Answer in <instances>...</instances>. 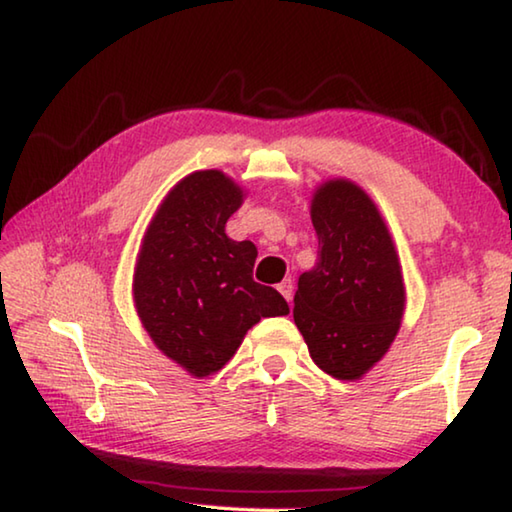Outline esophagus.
I'll use <instances>...</instances> for the list:
<instances>
[{"label": "esophagus", "instance_id": "34e87169", "mask_svg": "<svg viewBox=\"0 0 512 512\" xmlns=\"http://www.w3.org/2000/svg\"><path fill=\"white\" fill-rule=\"evenodd\" d=\"M277 289H280L282 296L291 302V298H293V280H291V277H287V280H282L280 287H277Z\"/></svg>", "mask_w": 512, "mask_h": 512}]
</instances>
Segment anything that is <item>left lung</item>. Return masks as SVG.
I'll list each match as a JSON object with an SVG mask.
<instances>
[{
	"mask_svg": "<svg viewBox=\"0 0 512 512\" xmlns=\"http://www.w3.org/2000/svg\"><path fill=\"white\" fill-rule=\"evenodd\" d=\"M311 221L318 259L298 277L293 320L320 370L359 379L400 329V262L375 203L350 180H329L318 189Z\"/></svg>",
	"mask_w": 512,
	"mask_h": 512,
	"instance_id": "left-lung-1",
	"label": "left lung"
}]
</instances>
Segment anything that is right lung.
<instances>
[{"instance_id": "right-lung-1", "label": "right lung", "mask_w": 512, "mask_h": 512, "mask_svg": "<svg viewBox=\"0 0 512 512\" xmlns=\"http://www.w3.org/2000/svg\"><path fill=\"white\" fill-rule=\"evenodd\" d=\"M241 196L221 171L183 178L153 216L135 266L142 325L194 377L221 370L262 318L289 314L280 293L253 280V241L225 235Z\"/></svg>"}]
</instances>
